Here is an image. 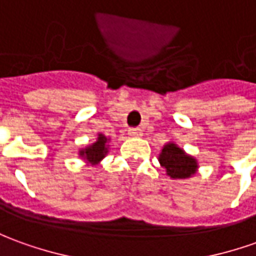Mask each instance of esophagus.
<instances>
[{
    "label": "esophagus",
    "instance_id": "esophagus-1",
    "mask_svg": "<svg viewBox=\"0 0 256 256\" xmlns=\"http://www.w3.org/2000/svg\"><path fill=\"white\" fill-rule=\"evenodd\" d=\"M128 136H132V137H140L142 136V132L140 128H128Z\"/></svg>",
    "mask_w": 256,
    "mask_h": 256
}]
</instances>
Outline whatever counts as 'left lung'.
<instances>
[{
    "instance_id": "obj_1",
    "label": "left lung",
    "mask_w": 256,
    "mask_h": 256,
    "mask_svg": "<svg viewBox=\"0 0 256 256\" xmlns=\"http://www.w3.org/2000/svg\"><path fill=\"white\" fill-rule=\"evenodd\" d=\"M160 164L165 168L166 175L174 179H186L198 170V162L194 157L188 156L176 144L168 142L160 154Z\"/></svg>"
}]
</instances>
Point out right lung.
I'll return each instance as SVG.
<instances>
[{
  "label": "right lung",
  "mask_w": 256,
  "mask_h": 256,
  "mask_svg": "<svg viewBox=\"0 0 256 256\" xmlns=\"http://www.w3.org/2000/svg\"><path fill=\"white\" fill-rule=\"evenodd\" d=\"M106 142H108V138H106L105 136L98 134V140L94 142V144H91V146H88L84 150L80 151V156L84 157V160H86L91 164H98L99 161L105 157L106 152H108Z\"/></svg>",
  "instance_id": "1"
}]
</instances>
